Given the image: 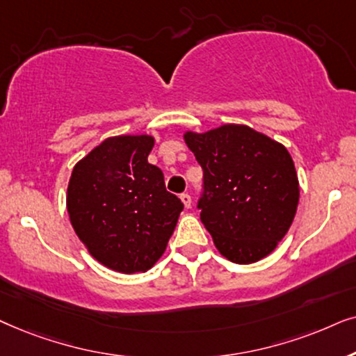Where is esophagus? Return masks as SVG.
Wrapping results in <instances>:
<instances>
[{"label": "esophagus", "instance_id": "esophagus-1", "mask_svg": "<svg viewBox=\"0 0 356 356\" xmlns=\"http://www.w3.org/2000/svg\"><path fill=\"white\" fill-rule=\"evenodd\" d=\"M181 200H182V203H184V207L191 208V205H192V198H191V195H188V193H182Z\"/></svg>", "mask_w": 356, "mask_h": 356}]
</instances>
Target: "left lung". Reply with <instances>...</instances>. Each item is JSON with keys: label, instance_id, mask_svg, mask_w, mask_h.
<instances>
[{"label": "left lung", "instance_id": "left-lung-1", "mask_svg": "<svg viewBox=\"0 0 356 356\" xmlns=\"http://www.w3.org/2000/svg\"><path fill=\"white\" fill-rule=\"evenodd\" d=\"M184 141L203 169V226L222 257L254 264L272 254L295 220L300 181L288 149L248 125L225 123Z\"/></svg>", "mask_w": 356, "mask_h": 356}]
</instances>
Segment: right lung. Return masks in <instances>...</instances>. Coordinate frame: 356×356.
<instances>
[{"mask_svg":"<svg viewBox=\"0 0 356 356\" xmlns=\"http://www.w3.org/2000/svg\"><path fill=\"white\" fill-rule=\"evenodd\" d=\"M151 135H118L79 159L66 191L76 236L104 267L146 272L172 236L182 202L165 191L164 175L148 163Z\"/></svg>","mask_w":356,"mask_h":356,"instance_id":"add662e5","label":"right lung"}]
</instances>
